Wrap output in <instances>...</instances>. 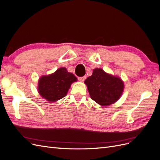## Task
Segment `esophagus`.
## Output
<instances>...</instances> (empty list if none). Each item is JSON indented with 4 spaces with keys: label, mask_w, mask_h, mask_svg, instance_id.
I'll list each match as a JSON object with an SVG mask.
<instances>
[{
    "label": "esophagus",
    "mask_w": 160,
    "mask_h": 160,
    "mask_svg": "<svg viewBox=\"0 0 160 160\" xmlns=\"http://www.w3.org/2000/svg\"><path fill=\"white\" fill-rule=\"evenodd\" d=\"M86 79V76H83V77H78V79L79 81L81 82H83Z\"/></svg>",
    "instance_id": "esophagus-1"
}]
</instances>
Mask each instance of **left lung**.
Masks as SVG:
<instances>
[{
  "mask_svg": "<svg viewBox=\"0 0 160 160\" xmlns=\"http://www.w3.org/2000/svg\"><path fill=\"white\" fill-rule=\"evenodd\" d=\"M85 83L91 98L101 106L115 103L124 89L123 81L119 77L108 74L100 68L95 69Z\"/></svg>",
  "mask_w": 160,
  "mask_h": 160,
  "instance_id": "1",
  "label": "left lung"
}]
</instances>
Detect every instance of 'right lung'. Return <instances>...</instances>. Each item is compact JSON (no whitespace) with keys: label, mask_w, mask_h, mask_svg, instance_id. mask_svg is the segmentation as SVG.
I'll use <instances>...</instances> for the list:
<instances>
[{"label":"right lung","mask_w":160,"mask_h":160,"mask_svg":"<svg viewBox=\"0 0 160 160\" xmlns=\"http://www.w3.org/2000/svg\"><path fill=\"white\" fill-rule=\"evenodd\" d=\"M77 81L73 74L61 67L53 73L41 77L38 83V93L46 100L55 102L65 97L71 85Z\"/></svg>","instance_id":"1"}]
</instances>
